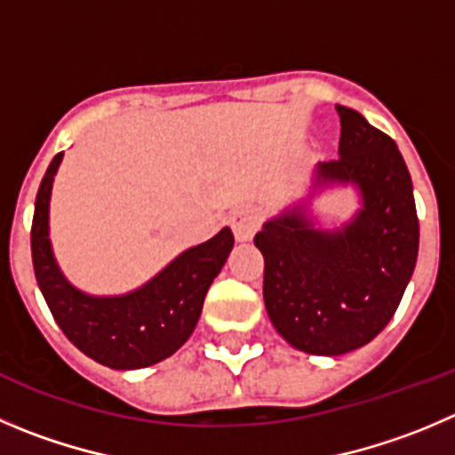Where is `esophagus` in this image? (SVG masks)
I'll use <instances>...</instances> for the list:
<instances>
[{
	"label": "esophagus",
	"mask_w": 455,
	"mask_h": 455,
	"mask_svg": "<svg viewBox=\"0 0 455 455\" xmlns=\"http://www.w3.org/2000/svg\"><path fill=\"white\" fill-rule=\"evenodd\" d=\"M261 212L257 210V207H239V210L232 212L230 216V225H232V232H235L236 241H250L254 235H257V230L261 228Z\"/></svg>",
	"instance_id": "1"
}]
</instances>
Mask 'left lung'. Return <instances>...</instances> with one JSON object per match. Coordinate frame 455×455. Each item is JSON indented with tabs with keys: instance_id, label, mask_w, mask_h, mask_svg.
I'll list each match as a JSON object with an SVG mask.
<instances>
[{
	"instance_id": "left-lung-1",
	"label": "left lung",
	"mask_w": 455,
	"mask_h": 455,
	"mask_svg": "<svg viewBox=\"0 0 455 455\" xmlns=\"http://www.w3.org/2000/svg\"><path fill=\"white\" fill-rule=\"evenodd\" d=\"M339 158L319 163V183H355L362 210L341 230H315L301 210L263 225V301L272 326L310 355L369 344L400 306L418 261L413 185L395 140L337 105Z\"/></svg>"
}]
</instances>
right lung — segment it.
I'll return each mask as SVG.
<instances>
[{
  "label": "right lung",
  "mask_w": 455,
  "mask_h": 455,
  "mask_svg": "<svg viewBox=\"0 0 455 455\" xmlns=\"http://www.w3.org/2000/svg\"><path fill=\"white\" fill-rule=\"evenodd\" d=\"M64 151L51 160L36 198L30 252L51 315L73 346L98 364L133 371L158 364L189 339L207 288L235 245L230 228L176 257L158 276L123 297H89L60 272L49 241V198Z\"/></svg>",
  "instance_id": "obj_1"
}]
</instances>
